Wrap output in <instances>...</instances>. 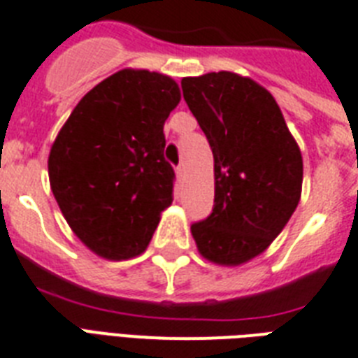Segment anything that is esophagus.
<instances>
[{
	"mask_svg": "<svg viewBox=\"0 0 358 358\" xmlns=\"http://www.w3.org/2000/svg\"><path fill=\"white\" fill-rule=\"evenodd\" d=\"M176 176H177V179H179V181H182V177H185V166H182V164L177 166Z\"/></svg>",
	"mask_w": 358,
	"mask_h": 358,
	"instance_id": "esophagus-1",
	"label": "esophagus"
}]
</instances>
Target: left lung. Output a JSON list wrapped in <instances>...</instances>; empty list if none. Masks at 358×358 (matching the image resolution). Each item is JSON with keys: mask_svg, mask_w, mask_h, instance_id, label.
I'll use <instances>...</instances> for the list:
<instances>
[{"mask_svg": "<svg viewBox=\"0 0 358 358\" xmlns=\"http://www.w3.org/2000/svg\"><path fill=\"white\" fill-rule=\"evenodd\" d=\"M181 88L214 155L213 214L190 227L197 251L214 264H245L301 199V151L275 98L251 77L210 71L185 77Z\"/></svg>", "mask_w": 358, "mask_h": 358, "instance_id": "1", "label": "left lung"}]
</instances>
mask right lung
Wrapping results in <instances>:
<instances>
[{"label":"right lung","instance_id":"right-lung-1","mask_svg":"<svg viewBox=\"0 0 358 358\" xmlns=\"http://www.w3.org/2000/svg\"><path fill=\"white\" fill-rule=\"evenodd\" d=\"M179 101L170 76L124 68L83 96L51 145V192L77 238L101 259L144 253L173 201L162 129Z\"/></svg>","mask_w":358,"mask_h":358}]
</instances>
